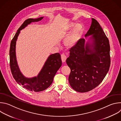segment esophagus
Segmentation results:
<instances>
[{
  "label": "esophagus",
  "instance_id": "34e87169",
  "mask_svg": "<svg viewBox=\"0 0 121 121\" xmlns=\"http://www.w3.org/2000/svg\"><path fill=\"white\" fill-rule=\"evenodd\" d=\"M61 59L62 62H65L66 60V56H65V55L62 54L61 55Z\"/></svg>",
  "mask_w": 121,
  "mask_h": 121
}]
</instances>
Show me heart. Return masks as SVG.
<instances>
[{
    "label": "heart",
    "instance_id": "obj_1",
    "mask_svg": "<svg viewBox=\"0 0 121 121\" xmlns=\"http://www.w3.org/2000/svg\"><path fill=\"white\" fill-rule=\"evenodd\" d=\"M74 29L71 33L65 40V44L69 48L74 47L79 39H80L84 30L83 26L80 24L76 25L75 23H71L68 25V28L70 29Z\"/></svg>",
    "mask_w": 121,
    "mask_h": 121
}]
</instances>
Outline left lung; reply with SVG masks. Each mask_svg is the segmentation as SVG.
Listing matches in <instances>:
<instances>
[{
    "instance_id": "left-lung-1",
    "label": "left lung",
    "mask_w": 121,
    "mask_h": 121,
    "mask_svg": "<svg viewBox=\"0 0 121 121\" xmlns=\"http://www.w3.org/2000/svg\"><path fill=\"white\" fill-rule=\"evenodd\" d=\"M91 35L87 43L80 39L70 50L66 62L71 72L68 81L73 90L86 92L95 88L102 81L109 71L111 64L109 41L99 23L94 19L85 34Z\"/></svg>"
}]
</instances>
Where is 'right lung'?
I'll use <instances>...</instances> for the list:
<instances>
[{"label": "right lung", "mask_w": 121, "mask_h": 121, "mask_svg": "<svg viewBox=\"0 0 121 121\" xmlns=\"http://www.w3.org/2000/svg\"><path fill=\"white\" fill-rule=\"evenodd\" d=\"M43 18V17H41L35 19H28L26 20L19 28L11 40L9 49V64L13 78L19 85L22 86L23 88L28 91L35 92L41 91L46 90L52 83L54 76L62 65L61 56L59 53L51 55L37 77L26 78L21 72L17 64L15 47L16 41L20 30L31 22H39Z\"/></svg>", "instance_id": "add662e5"}]
</instances>
